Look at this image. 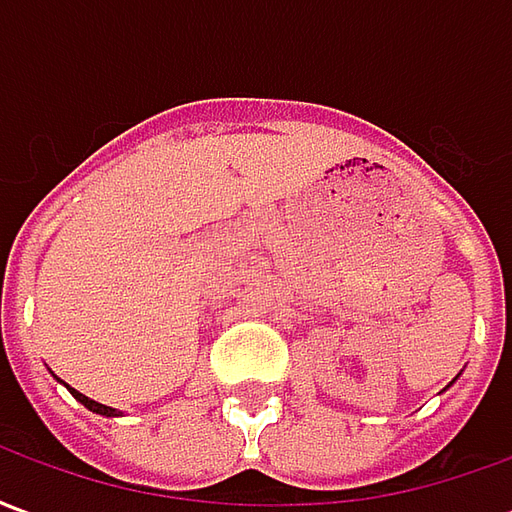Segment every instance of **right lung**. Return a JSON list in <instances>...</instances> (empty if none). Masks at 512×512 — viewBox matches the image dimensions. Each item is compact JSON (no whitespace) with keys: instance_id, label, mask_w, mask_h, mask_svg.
I'll use <instances>...</instances> for the list:
<instances>
[{"instance_id":"1","label":"right lung","mask_w":512,"mask_h":512,"mask_svg":"<svg viewBox=\"0 0 512 512\" xmlns=\"http://www.w3.org/2000/svg\"><path fill=\"white\" fill-rule=\"evenodd\" d=\"M68 389H71V386H68ZM71 395L76 397V400H79V403H82L84 408H90V411H95V414H104V417H117V414H120L117 408L104 406V403H95V400H90V397L82 395V392H76V389H71Z\"/></svg>"}]
</instances>
